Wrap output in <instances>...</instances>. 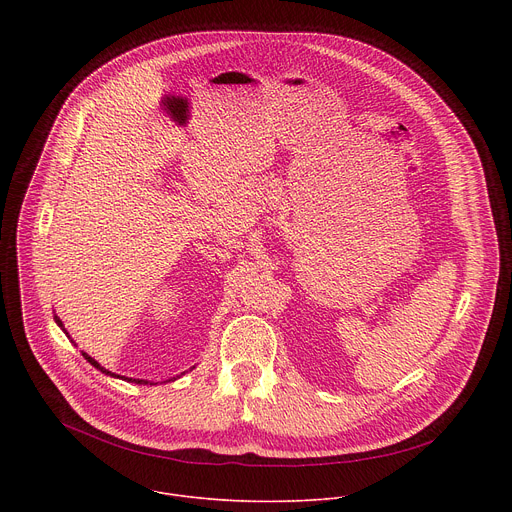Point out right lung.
I'll list each match as a JSON object with an SVG mask.
<instances>
[{"mask_svg": "<svg viewBox=\"0 0 512 512\" xmlns=\"http://www.w3.org/2000/svg\"><path fill=\"white\" fill-rule=\"evenodd\" d=\"M54 322H56V324H58V328H60V330H62V332L68 336V332H66L64 324H62V320H60L58 316H54ZM68 338H70V336H68ZM70 342H75V340H70ZM83 356H85V360H87V362H91V364H93V367H95L97 371H101V373H103V375H107V377H113V379H123V381H127V383H135V385H158V383H154V381H148V379H131V377H121V375H115V373H111L109 369L101 367V364H99V362H97L93 356H89L87 352H83ZM192 369H194V367H192ZM192 369H190V371H192ZM182 375H184V373H182ZM182 375H178V377H174V379H168V381H164V383L176 381V379H180Z\"/></svg>", "mask_w": 512, "mask_h": 512, "instance_id": "add662e5", "label": "right lung"}]
</instances>
